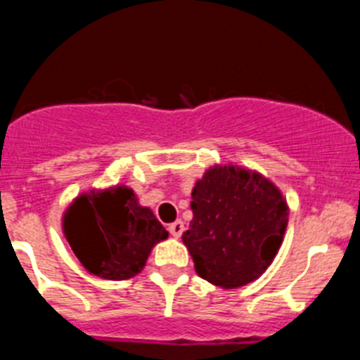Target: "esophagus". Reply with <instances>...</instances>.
Returning <instances> with one entry per match:
<instances>
[{
    "label": "esophagus",
    "mask_w": 360,
    "mask_h": 360,
    "mask_svg": "<svg viewBox=\"0 0 360 360\" xmlns=\"http://www.w3.org/2000/svg\"><path fill=\"white\" fill-rule=\"evenodd\" d=\"M169 232H171V236H173V238H180V236H182V232H184V221H180V219H176L174 224L169 225Z\"/></svg>",
    "instance_id": "34e87169"
}]
</instances>
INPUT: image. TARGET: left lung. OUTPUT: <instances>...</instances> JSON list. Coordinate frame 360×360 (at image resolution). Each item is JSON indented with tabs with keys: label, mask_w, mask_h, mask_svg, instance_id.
I'll return each mask as SVG.
<instances>
[{
	"label": "left lung",
	"mask_w": 360,
	"mask_h": 360,
	"mask_svg": "<svg viewBox=\"0 0 360 360\" xmlns=\"http://www.w3.org/2000/svg\"><path fill=\"white\" fill-rule=\"evenodd\" d=\"M191 198L182 241L196 274L225 290L256 281L287 231L288 203L278 186L257 171L216 164L196 180Z\"/></svg>",
	"instance_id": "obj_1"
}]
</instances>
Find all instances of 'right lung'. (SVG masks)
Instances as JSON below:
<instances>
[{
  "instance_id": "1",
  "label": "right lung",
  "mask_w": 360,
  "mask_h": 360,
  "mask_svg": "<svg viewBox=\"0 0 360 360\" xmlns=\"http://www.w3.org/2000/svg\"><path fill=\"white\" fill-rule=\"evenodd\" d=\"M63 234L81 265L110 281L142 272L153 247L169 236L128 186L79 195L63 214Z\"/></svg>"
}]
</instances>
